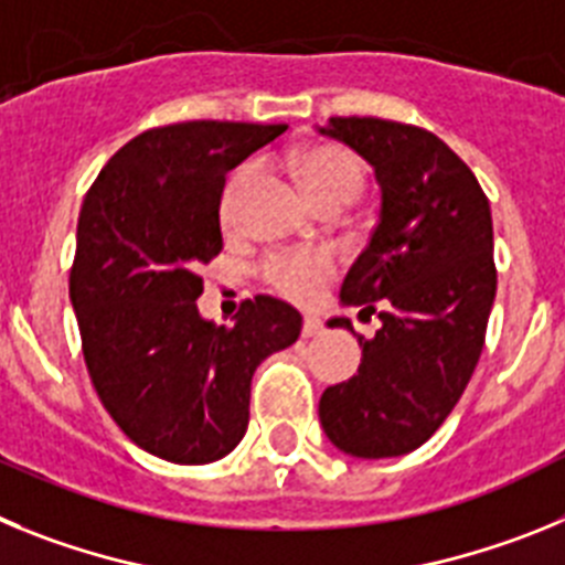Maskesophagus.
<instances>
[{
  "label": "esophagus",
  "mask_w": 565,
  "mask_h": 565,
  "mask_svg": "<svg viewBox=\"0 0 565 565\" xmlns=\"http://www.w3.org/2000/svg\"><path fill=\"white\" fill-rule=\"evenodd\" d=\"M319 333H322V322L317 317H306V322H302V337L311 339L319 337Z\"/></svg>",
  "instance_id": "1"
}]
</instances>
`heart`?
Here are the masks:
<instances>
[{
    "mask_svg": "<svg viewBox=\"0 0 565 565\" xmlns=\"http://www.w3.org/2000/svg\"><path fill=\"white\" fill-rule=\"evenodd\" d=\"M297 178L313 206L328 201H339L348 206L362 186V169H359L356 158L348 149L333 147V143L311 147L299 154ZM248 181H252V167H243L232 174V181L223 192V221L226 223L237 217L239 194L246 192ZM331 274L333 259L322 252L279 254L268 263V279L291 299L313 297Z\"/></svg>",
    "mask_w": 565,
    "mask_h": 565,
    "instance_id": "heart-1",
    "label": "heart"
}]
</instances>
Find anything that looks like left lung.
Segmentation results:
<instances>
[{
    "label": "left lung",
    "mask_w": 565,
    "mask_h": 565,
    "mask_svg": "<svg viewBox=\"0 0 565 565\" xmlns=\"http://www.w3.org/2000/svg\"><path fill=\"white\" fill-rule=\"evenodd\" d=\"M319 135L373 167L379 217L339 302L376 311L348 382L319 398L328 441L353 458H396L450 416L476 371L495 302L492 214L476 174L438 135L384 118H331Z\"/></svg>",
    "instance_id": "8db88e82"
}]
</instances>
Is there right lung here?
Segmentation results:
<instances>
[{"label": "right lung", "mask_w": 565, "mask_h": 565, "mask_svg": "<svg viewBox=\"0 0 565 565\" xmlns=\"http://www.w3.org/2000/svg\"><path fill=\"white\" fill-rule=\"evenodd\" d=\"M286 124L189 121L124 143L84 198L70 302L96 393L124 436L172 463H212L246 436L257 364L302 317L243 302L234 326L198 311V268L223 248L226 174Z\"/></svg>", "instance_id": "1"}]
</instances>
